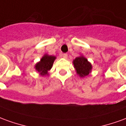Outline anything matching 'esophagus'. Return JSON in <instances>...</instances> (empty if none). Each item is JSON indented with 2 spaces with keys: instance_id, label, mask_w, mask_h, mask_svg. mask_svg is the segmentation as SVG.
Returning <instances> with one entry per match:
<instances>
[{
  "instance_id": "34e87169",
  "label": "esophagus",
  "mask_w": 126,
  "mask_h": 126,
  "mask_svg": "<svg viewBox=\"0 0 126 126\" xmlns=\"http://www.w3.org/2000/svg\"><path fill=\"white\" fill-rule=\"evenodd\" d=\"M62 57H63L64 59H67V57H68V55H67V54H66V53H64V54H63V55H62Z\"/></svg>"
}]
</instances>
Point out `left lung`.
I'll use <instances>...</instances> for the list:
<instances>
[{"mask_svg": "<svg viewBox=\"0 0 126 126\" xmlns=\"http://www.w3.org/2000/svg\"><path fill=\"white\" fill-rule=\"evenodd\" d=\"M73 64L76 74L82 78L88 76L93 69L91 63L82 55H80V56L73 60Z\"/></svg>", "mask_w": 126, "mask_h": 126, "instance_id": "1", "label": "left lung"}]
</instances>
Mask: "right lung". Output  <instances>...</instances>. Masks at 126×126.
Listing matches in <instances>:
<instances>
[{
  "mask_svg": "<svg viewBox=\"0 0 126 126\" xmlns=\"http://www.w3.org/2000/svg\"><path fill=\"white\" fill-rule=\"evenodd\" d=\"M55 56L44 54L41 59L34 65V68L42 76L49 75V71L51 69L54 61L56 59Z\"/></svg>",
  "mask_w": 126,
  "mask_h": 126,
  "instance_id": "1",
  "label": "right lung"
}]
</instances>
